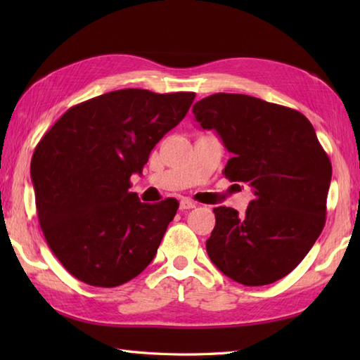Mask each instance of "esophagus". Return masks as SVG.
Masks as SVG:
<instances>
[{
    "label": "esophagus",
    "instance_id": "esophagus-1",
    "mask_svg": "<svg viewBox=\"0 0 360 360\" xmlns=\"http://www.w3.org/2000/svg\"><path fill=\"white\" fill-rule=\"evenodd\" d=\"M179 207H181V210H190V209H195V207H196V202L190 201V200H181V202H179Z\"/></svg>",
    "mask_w": 360,
    "mask_h": 360
}]
</instances>
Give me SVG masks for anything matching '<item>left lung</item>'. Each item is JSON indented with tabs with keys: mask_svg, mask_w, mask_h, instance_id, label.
Here are the masks:
<instances>
[{
	"mask_svg": "<svg viewBox=\"0 0 360 360\" xmlns=\"http://www.w3.org/2000/svg\"><path fill=\"white\" fill-rule=\"evenodd\" d=\"M193 114L232 153L226 178L254 190L243 215L213 209L217 224L205 243L212 263L244 286L283 278L325 226L333 168L314 127L302 112L246 94H212L193 105Z\"/></svg>",
	"mask_w": 360,
	"mask_h": 360,
	"instance_id": "1",
	"label": "left lung"
}]
</instances>
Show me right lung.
<instances>
[{
    "label": "right lung",
    "mask_w": 360,
    "mask_h": 360,
    "mask_svg": "<svg viewBox=\"0 0 360 360\" xmlns=\"http://www.w3.org/2000/svg\"><path fill=\"white\" fill-rule=\"evenodd\" d=\"M195 93L119 89L68 110L35 147L30 178L48 246L75 278L116 288L137 277L174 218V198L141 202L129 178L186 117Z\"/></svg>",
    "instance_id": "1"
}]
</instances>
